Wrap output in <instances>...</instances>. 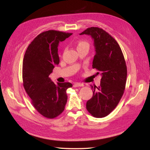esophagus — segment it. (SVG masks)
Instances as JSON below:
<instances>
[{
    "label": "esophagus",
    "mask_w": 150,
    "mask_h": 150,
    "mask_svg": "<svg viewBox=\"0 0 150 150\" xmlns=\"http://www.w3.org/2000/svg\"><path fill=\"white\" fill-rule=\"evenodd\" d=\"M83 84L80 83H75L74 85H73V87H83Z\"/></svg>",
    "instance_id": "esophagus-1"
}]
</instances>
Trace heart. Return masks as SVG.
I'll return each mask as SVG.
<instances>
[{"mask_svg": "<svg viewBox=\"0 0 150 150\" xmlns=\"http://www.w3.org/2000/svg\"><path fill=\"white\" fill-rule=\"evenodd\" d=\"M83 47H89V45H88V44L87 42H85V41H80L77 43V50L80 49V48Z\"/></svg>", "mask_w": 150, "mask_h": 150, "instance_id": "heart-1", "label": "heart"}]
</instances>
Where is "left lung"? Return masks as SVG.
I'll list each match as a JSON object with an SVG mask.
<instances>
[{"label": "left lung", "mask_w": 150, "mask_h": 150, "mask_svg": "<svg viewBox=\"0 0 150 150\" xmlns=\"http://www.w3.org/2000/svg\"><path fill=\"white\" fill-rule=\"evenodd\" d=\"M90 35L94 40L96 54L93 68L101 73L99 87L91 86L93 95L86 108L95 118L108 116L120 102L126 87L127 67L120 45L102 28H88L80 35Z\"/></svg>", "instance_id": "left-lung-1"}]
</instances>
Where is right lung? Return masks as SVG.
<instances>
[{
	"instance_id": "right-lung-1",
	"label": "right lung",
	"mask_w": 150,
	"mask_h": 150,
	"mask_svg": "<svg viewBox=\"0 0 150 150\" xmlns=\"http://www.w3.org/2000/svg\"><path fill=\"white\" fill-rule=\"evenodd\" d=\"M72 35L57 30L41 33L30 43L22 64L23 86L32 105L47 118H54L63 112L67 103L66 91L69 82L55 85L49 78L55 65L59 63L58 45Z\"/></svg>"
}]
</instances>
